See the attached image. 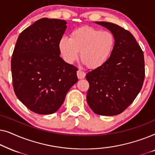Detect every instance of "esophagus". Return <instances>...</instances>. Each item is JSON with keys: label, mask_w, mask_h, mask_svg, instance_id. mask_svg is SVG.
I'll use <instances>...</instances> for the list:
<instances>
[{"label": "esophagus", "mask_w": 155, "mask_h": 155, "mask_svg": "<svg viewBox=\"0 0 155 155\" xmlns=\"http://www.w3.org/2000/svg\"><path fill=\"white\" fill-rule=\"evenodd\" d=\"M85 73H84V71H81V70H78V72H77V75H78V78H79V79H82V78H84L85 77Z\"/></svg>", "instance_id": "34e87169"}]
</instances>
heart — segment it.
<instances>
[{"label": "heart", "mask_w": 155, "mask_h": 155, "mask_svg": "<svg viewBox=\"0 0 155 155\" xmlns=\"http://www.w3.org/2000/svg\"><path fill=\"white\" fill-rule=\"evenodd\" d=\"M115 39L108 31L91 27H83L72 31L71 38L61 37L58 48L65 62L75 63L79 57L90 68H97L104 64L113 53Z\"/></svg>", "instance_id": "1"}]
</instances>
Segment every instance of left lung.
Here are the masks:
<instances>
[{
  "label": "left lung",
  "mask_w": 155,
  "mask_h": 155,
  "mask_svg": "<svg viewBox=\"0 0 155 155\" xmlns=\"http://www.w3.org/2000/svg\"><path fill=\"white\" fill-rule=\"evenodd\" d=\"M97 24L111 31L115 46L109 60L89 72L87 101L95 114L115 116L135 100L145 80L143 51L130 31L107 22Z\"/></svg>",
  "instance_id": "1"
}]
</instances>
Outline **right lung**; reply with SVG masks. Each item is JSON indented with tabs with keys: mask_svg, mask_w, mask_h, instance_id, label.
Segmentation results:
<instances>
[{
	"mask_svg": "<svg viewBox=\"0 0 155 155\" xmlns=\"http://www.w3.org/2000/svg\"><path fill=\"white\" fill-rule=\"evenodd\" d=\"M66 22L41 18L19 35L11 59L14 92L31 111L54 114L78 82L77 71L60 57L58 43Z\"/></svg>",
	"mask_w": 155,
	"mask_h": 155,
	"instance_id": "1",
	"label": "right lung"
}]
</instances>
